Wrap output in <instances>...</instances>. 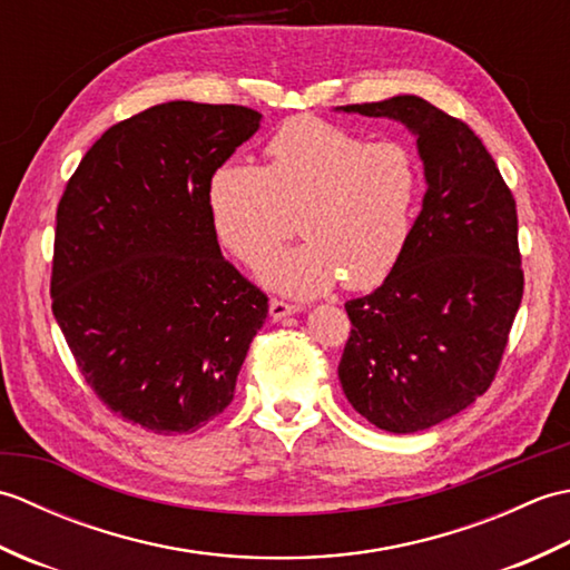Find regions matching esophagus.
Masks as SVG:
<instances>
[{
    "label": "esophagus",
    "instance_id": "34e87169",
    "mask_svg": "<svg viewBox=\"0 0 570 570\" xmlns=\"http://www.w3.org/2000/svg\"><path fill=\"white\" fill-rule=\"evenodd\" d=\"M298 311H301V306L288 304V301H284V298H272V301H269V316H272L274 321L292 316V313H298Z\"/></svg>",
    "mask_w": 570,
    "mask_h": 570
}]
</instances>
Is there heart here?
I'll list each match as a JSON object with an SVG mask.
<instances>
[{"label":"heart","mask_w":570,"mask_h":570,"mask_svg":"<svg viewBox=\"0 0 570 570\" xmlns=\"http://www.w3.org/2000/svg\"><path fill=\"white\" fill-rule=\"evenodd\" d=\"M266 166L229 161L210 178L217 239L257 266L298 229V247L264 264V282L318 296L341 282L365 292L392 274L409 245L421 198V164L406 144L367 141L318 117H294L264 144Z\"/></svg>","instance_id":"1"}]
</instances>
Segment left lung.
Returning a JSON list of instances; mask_svg holds the SVG:
<instances>
[{
	"label": "left lung",
	"instance_id": "1",
	"mask_svg": "<svg viewBox=\"0 0 570 570\" xmlns=\"http://www.w3.org/2000/svg\"><path fill=\"white\" fill-rule=\"evenodd\" d=\"M419 137L426 196L409 245L372 294L345 304L337 377L357 414L390 433L455 416L498 377L524 294L517 203L463 119L416 95L345 105Z\"/></svg>",
	"mask_w": 570,
	"mask_h": 570
}]
</instances>
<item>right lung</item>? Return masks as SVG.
<instances>
[{
  "instance_id": "add662e5",
  "label": "right lung",
  "mask_w": 570,
  "mask_h": 570,
  "mask_svg": "<svg viewBox=\"0 0 570 570\" xmlns=\"http://www.w3.org/2000/svg\"><path fill=\"white\" fill-rule=\"evenodd\" d=\"M259 119L242 105L149 107L107 129L60 196L53 316L100 402L151 433L223 414L269 311L208 210L213 174Z\"/></svg>"
}]
</instances>
